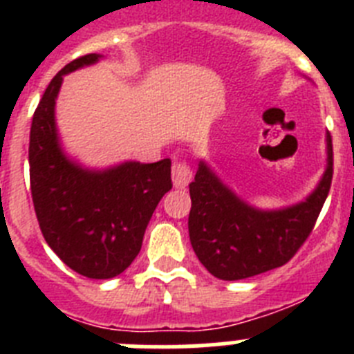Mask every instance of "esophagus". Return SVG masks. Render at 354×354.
<instances>
[{"mask_svg":"<svg viewBox=\"0 0 354 354\" xmlns=\"http://www.w3.org/2000/svg\"><path fill=\"white\" fill-rule=\"evenodd\" d=\"M171 179H174V186L183 189L187 184L192 183L193 179V170L192 167L187 165V161L179 159V161L174 162V168H171Z\"/></svg>","mask_w":354,"mask_h":354,"instance_id":"obj_1","label":"esophagus"}]
</instances>
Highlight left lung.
Instances as JSON below:
<instances>
[{"label":"left lung","mask_w":354,"mask_h":354,"mask_svg":"<svg viewBox=\"0 0 354 354\" xmlns=\"http://www.w3.org/2000/svg\"><path fill=\"white\" fill-rule=\"evenodd\" d=\"M328 168L305 202L262 212L241 202L200 162L189 184V241L196 257L220 280H243L287 264L303 246L323 209L333 177V145L328 134Z\"/></svg>","instance_id":"left-lung-1"}]
</instances>
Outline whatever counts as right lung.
Instances as JSON below:
<instances>
[{"mask_svg": "<svg viewBox=\"0 0 354 354\" xmlns=\"http://www.w3.org/2000/svg\"><path fill=\"white\" fill-rule=\"evenodd\" d=\"M99 60L84 55L51 80L30 131V186L39 227L72 271L106 280L127 270L162 195L171 189V161L126 162L88 171L68 161L56 138L55 99L64 74Z\"/></svg>", "mask_w": 354, "mask_h": 354, "instance_id": "right-lung-1", "label": "right lung"}]
</instances>
